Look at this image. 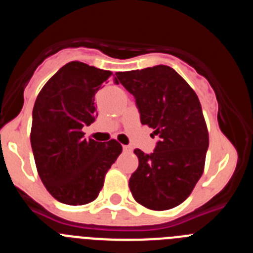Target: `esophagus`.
Listing matches in <instances>:
<instances>
[{
	"label": "esophagus",
	"instance_id": "34e87169",
	"mask_svg": "<svg viewBox=\"0 0 253 253\" xmlns=\"http://www.w3.org/2000/svg\"><path fill=\"white\" fill-rule=\"evenodd\" d=\"M123 149H124L125 153H131V151H133L130 146H123Z\"/></svg>",
	"mask_w": 253,
	"mask_h": 253
}]
</instances>
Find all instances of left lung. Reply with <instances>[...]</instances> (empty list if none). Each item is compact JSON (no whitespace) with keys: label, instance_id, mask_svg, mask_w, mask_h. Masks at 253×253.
Here are the masks:
<instances>
[{"label":"left lung","instance_id":"8db88e82","mask_svg":"<svg viewBox=\"0 0 253 253\" xmlns=\"http://www.w3.org/2000/svg\"><path fill=\"white\" fill-rule=\"evenodd\" d=\"M135 97L140 123L160 138L154 152L135 149L139 166L129 180L135 202L167 210L185 202L204 172L209 134L195 91L175 69L154 66L116 73Z\"/></svg>","mask_w":253,"mask_h":253}]
</instances>
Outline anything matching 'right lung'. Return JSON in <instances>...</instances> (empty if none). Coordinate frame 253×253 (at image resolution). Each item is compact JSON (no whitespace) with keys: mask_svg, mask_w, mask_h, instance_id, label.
Returning <instances> with one entry per match:
<instances>
[{"mask_svg":"<svg viewBox=\"0 0 253 253\" xmlns=\"http://www.w3.org/2000/svg\"><path fill=\"white\" fill-rule=\"evenodd\" d=\"M111 76L110 71L69 62L44 84L35 101L30 133L35 165L49 194L63 204L93 202L123 151L115 139H84L82 131L95 122V95Z\"/></svg>","mask_w":253,"mask_h":253,"instance_id":"right-lung-1","label":"right lung"}]
</instances>
